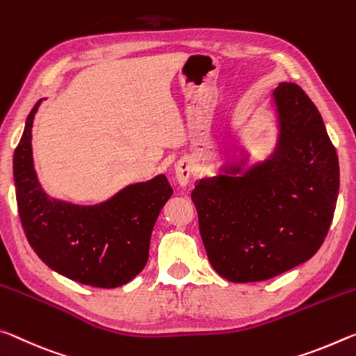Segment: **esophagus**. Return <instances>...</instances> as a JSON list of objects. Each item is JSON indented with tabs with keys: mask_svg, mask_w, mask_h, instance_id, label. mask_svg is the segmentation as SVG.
<instances>
[{
	"mask_svg": "<svg viewBox=\"0 0 356 356\" xmlns=\"http://www.w3.org/2000/svg\"><path fill=\"white\" fill-rule=\"evenodd\" d=\"M175 178L179 186H186L189 183L191 178V162L189 161H179L177 165H175Z\"/></svg>",
	"mask_w": 356,
	"mask_h": 356,
	"instance_id": "obj_1",
	"label": "esophagus"
}]
</instances>
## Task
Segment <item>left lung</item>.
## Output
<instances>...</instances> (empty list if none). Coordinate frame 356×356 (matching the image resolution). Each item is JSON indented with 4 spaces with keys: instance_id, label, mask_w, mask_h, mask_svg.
<instances>
[{
    "instance_id": "1",
    "label": "left lung",
    "mask_w": 356,
    "mask_h": 356,
    "mask_svg": "<svg viewBox=\"0 0 356 356\" xmlns=\"http://www.w3.org/2000/svg\"><path fill=\"white\" fill-rule=\"evenodd\" d=\"M281 138L246 177L202 179L191 192L209 264L230 282L266 281L305 264L334 216L339 162L322 116L296 83L275 91Z\"/></svg>"
}]
</instances>
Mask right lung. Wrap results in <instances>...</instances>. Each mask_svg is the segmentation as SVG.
I'll use <instances>...</instances> for the list:
<instances>
[{"label":"right lung","instance_id":"add662e5","mask_svg":"<svg viewBox=\"0 0 356 356\" xmlns=\"http://www.w3.org/2000/svg\"><path fill=\"white\" fill-rule=\"evenodd\" d=\"M40 101L28 115L14 153V183L20 222L38 257L75 282L113 289L147 265L149 238L173 189L164 175L132 184L97 207L50 199L33 164L31 127Z\"/></svg>","mask_w":356,"mask_h":356}]
</instances>
